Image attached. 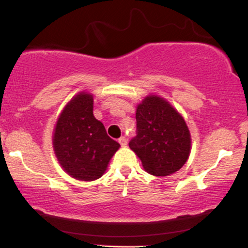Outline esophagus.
<instances>
[{"mask_svg":"<svg viewBox=\"0 0 248 248\" xmlns=\"http://www.w3.org/2000/svg\"><path fill=\"white\" fill-rule=\"evenodd\" d=\"M118 141H119V143L123 147H124L125 145H127V139H125V137H121V138L118 139Z\"/></svg>","mask_w":248,"mask_h":248,"instance_id":"obj_1","label":"esophagus"}]
</instances>
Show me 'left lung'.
Segmentation results:
<instances>
[{
    "mask_svg": "<svg viewBox=\"0 0 248 248\" xmlns=\"http://www.w3.org/2000/svg\"><path fill=\"white\" fill-rule=\"evenodd\" d=\"M137 136L129 147L154 176L178 171L190 155L191 137L186 121L166 99L148 94L137 106Z\"/></svg>",
    "mask_w": 248,
    "mask_h": 248,
    "instance_id": "8db88e82",
    "label": "left lung"
}]
</instances>
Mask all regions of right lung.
<instances>
[{
	"label": "right lung",
	"mask_w": 248,
	"mask_h": 248,
	"mask_svg": "<svg viewBox=\"0 0 248 248\" xmlns=\"http://www.w3.org/2000/svg\"><path fill=\"white\" fill-rule=\"evenodd\" d=\"M53 150L61 168L72 178L92 182L106 172L120 145L107 135L93 116V95L82 91L66 103L55 124Z\"/></svg>",
	"instance_id": "add662e5"
}]
</instances>
